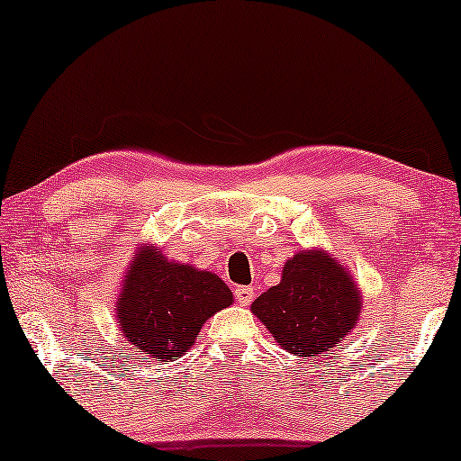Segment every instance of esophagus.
I'll return each instance as SVG.
<instances>
[{
	"mask_svg": "<svg viewBox=\"0 0 461 461\" xmlns=\"http://www.w3.org/2000/svg\"><path fill=\"white\" fill-rule=\"evenodd\" d=\"M235 298H237L239 304L248 306L249 302L254 300V287H248V285H241V287H237V289H235Z\"/></svg>",
	"mask_w": 461,
	"mask_h": 461,
	"instance_id": "1",
	"label": "esophagus"
}]
</instances>
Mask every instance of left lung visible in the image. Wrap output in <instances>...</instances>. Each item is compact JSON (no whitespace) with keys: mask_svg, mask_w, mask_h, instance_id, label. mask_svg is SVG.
I'll return each instance as SVG.
<instances>
[{"mask_svg":"<svg viewBox=\"0 0 461 461\" xmlns=\"http://www.w3.org/2000/svg\"><path fill=\"white\" fill-rule=\"evenodd\" d=\"M251 312L294 357H327L355 330L363 292L350 270L323 248L283 264L281 281L254 300Z\"/></svg>","mask_w":461,"mask_h":461,"instance_id":"1","label":"left lung"}]
</instances>
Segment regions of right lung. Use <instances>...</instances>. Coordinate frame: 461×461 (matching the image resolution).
Wrapping results in <instances>:
<instances>
[{
    "mask_svg": "<svg viewBox=\"0 0 461 461\" xmlns=\"http://www.w3.org/2000/svg\"><path fill=\"white\" fill-rule=\"evenodd\" d=\"M232 302L229 285L212 270L167 260L144 241L119 283L115 317L136 352L169 363L185 357L205 321Z\"/></svg>",
    "mask_w": 461,
    "mask_h": 461,
    "instance_id": "add662e5",
    "label": "right lung"
}]
</instances>
